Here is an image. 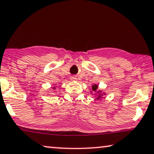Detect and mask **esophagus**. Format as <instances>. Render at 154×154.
Listing matches in <instances>:
<instances>
[{
  "label": "esophagus",
  "mask_w": 154,
  "mask_h": 154,
  "mask_svg": "<svg viewBox=\"0 0 154 154\" xmlns=\"http://www.w3.org/2000/svg\"><path fill=\"white\" fill-rule=\"evenodd\" d=\"M76 79H77V78H76V77H71V80L72 81H75Z\"/></svg>",
  "instance_id": "34e87169"
}]
</instances>
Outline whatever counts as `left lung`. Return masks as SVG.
I'll return each instance as SVG.
<instances>
[{
    "label": "left lung",
    "instance_id": "1",
    "mask_svg": "<svg viewBox=\"0 0 154 154\" xmlns=\"http://www.w3.org/2000/svg\"><path fill=\"white\" fill-rule=\"evenodd\" d=\"M98 85H92V91L94 92V94H95V97H96V100H99L102 98V96L103 95H106L105 92H103V91L101 90H98ZM92 93V91H91Z\"/></svg>",
    "mask_w": 154,
    "mask_h": 154
}]
</instances>
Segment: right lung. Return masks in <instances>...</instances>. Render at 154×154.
<instances>
[{
  "label": "right lung",
  "mask_w": 154,
  "mask_h": 154,
  "mask_svg": "<svg viewBox=\"0 0 154 154\" xmlns=\"http://www.w3.org/2000/svg\"><path fill=\"white\" fill-rule=\"evenodd\" d=\"M53 89H56V87H53Z\"/></svg>",
  "instance_id": "1"
}]
</instances>
